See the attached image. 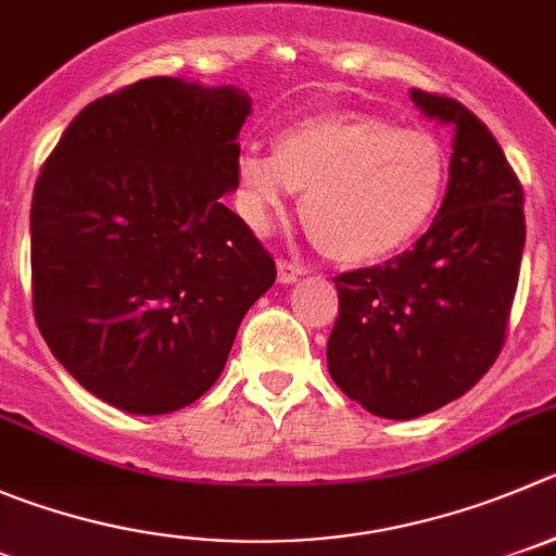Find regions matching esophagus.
<instances>
[{"mask_svg": "<svg viewBox=\"0 0 556 556\" xmlns=\"http://www.w3.org/2000/svg\"><path fill=\"white\" fill-rule=\"evenodd\" d=\"M304 274V268L293 261H277V279L279 285H293L299 282Z\"/></svg>", "mask_w": 556, "mask_h": 556, "instance_id": "34e87169", "label": "esophagus"}]
</instances>
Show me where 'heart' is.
Here are the masks:
<instances>
[{"instance_id": "obj_1", "label": "heart", "mask_w": 556, "mask_h": 556, "mask_svg": "<svg viewBox=\"0 0 556 556\" xmlns=\"http://www.w3.org/2000/svg\"><path fill=\"white\" fill-rule=\"evenodd\" d=\"M447 150L425 128L367 112H326L290 123L274 153L236 159L238 205L254 232L271 230L302 191L299 216L340 263H372L417 241L447 191Z\"/></svg>"}]
</instances>
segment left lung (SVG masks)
Listing matches in <instances>:
<instances>
[{"label":"left lung","mask_w":556,"mask_h":556,"mask_svg":"<svg viewBox=\"0 0 556 556\" xmlns=\"http://www.w3.org/2000/svg\"><path fill=\"white\" fill-rule=\"evenodd\" d=\"M412 101L453 128L447 194L408 252L334 277L340 315L326 345L337 387L387 419L447 406L489 372L527 238L521 184L494 134L453 98L412 90Z\"/></svg>","instance_id":"1"}]
</instances>
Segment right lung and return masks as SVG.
I'll return each instance as SVG.
<instances>
[{
	"mask_svg": "<svg viewBox=\"0 0 556 556\" xmlns=\"http://www.w3.org/2000/svg\"><path fill=\"white\" fill-rule=\"evenodd\" d=\"M252 114L232 85L153 76L81 109L35 184V320L87 392L169 414L214 387L277 279L222 202Z\"/></svg>",
	"mask_w": 556,
	"mask_h": 556,
	"instance_id": "right-lung-1",
	"label": "right lung"
}]
</instances>
